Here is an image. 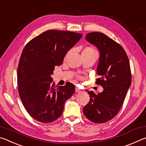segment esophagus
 I'll return each mask as SVG.
<instances>
[{
  "instance_id": "obj_1",
  "label": "esophagus",
  "mask_w": 146,
  "mask_h": 146,
  "mask_svg": "<svg viewBox=\"0 0 146 146\" xmlns=\"http://www.w3.org/2000/svg\"><path fill=\"white\" fill-rule=\"evenodd\" d=\"M75 91H76V93H80V92H81V91H82V90H81L80 89L78 88H75Z\"/></svg>"
}]
</instances>
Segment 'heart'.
<instances>
[{"instance_id":"1","label":"heart","mask_w":146,"mask_h":146,"mask_svg":"<svg viewBox=\"0 0 146 146\" xmlns=\"http://www.w3.org/2000/svg\"><path fill=\"white\" fill-rule=\"evenodd\" d=\"M83 51H86V52H89V53H95L96 52L95 49H94L93 48H91V47H90V48H86Z\"/></svg>"}]
</instances>
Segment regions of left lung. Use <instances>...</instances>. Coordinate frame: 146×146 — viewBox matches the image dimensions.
<instances>
[{"label": "left lung", "mask_w": 146, "mask_h": 146, "mask_svg": "<svg viewBox=\"0 0 146 146\" xmlns=\"http://www.w3.org/2000/svg\"><path fill=\"white\" fill-rule=\"evenodd\" d=\"M86 40L99 51L97 74L100 78L97 83L104 90L98 95L88 91L90 102L83 113L91 122L105 123L118 114L131 84L129 59L122 47L105 34L91 32Z\"/></svg>", "instance_id": "obj_1"}]
</instances>
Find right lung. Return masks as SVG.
<instances>
[{
    "instance_id": "obj_1",
    "label": "right lung",
    "mask_w": 146,
    "mask_h": 146,
    "mask_svg": "<svg viewBox=\"0 0 146 146\" xmlns=\"http://www.w3.org/2000/svg\"><path fill=\"white\" fill-rule=\"evenodd\" d=\"M82 35L67 31L48 30L24 47L17 70L19 93L24 107L32 118L49 123L62 114L64 104L75 93L68 82L55 86L51 75L55 66L62 64L71 48Z\"/></svg>"
}]
</instances>
